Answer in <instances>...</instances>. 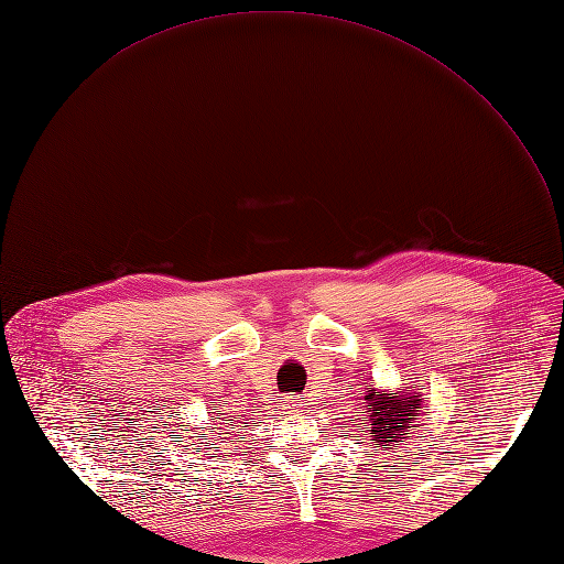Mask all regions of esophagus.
<instances>
[{
  "instance_id": "obj_1",
  "label": "esophagus",
  "mask_w": 564,
  "mask_h": 564,
  "mask_svg": "<svg viewBox=\"0 0 564 564\" xmlns=\"http://www.w3.org/2000/svg\"><path fill=\"white\" fill-rule=\"evenodd\" d=\"M283 404H285V409H290V411H300V406H302L297 398H285Z\"/></svg>"
}]
</instances>
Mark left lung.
Returning <instances> with one entry per match:
<instances>
[{
	"label": "left lung",
	"instance_id": "left-lung-1",
	"mask_svg": "<svg viewBox=\"0 0 564 564\" xmlns=\"http://www.w3.org/2000/svg\"><path fill=\"white\" fill-rule=\"evenodd\" d=\"M411 393H404L402 389L398 393L393 391H366L364 404L366 409L361 411L364 416H368V427L366 432L370 434V441L375 448H389L398 451L400 443L406 438L409 430L416 427L419 411L423 409V395L416 391V387H411Z\"/></svg>",
	"mask_w": 564,
	"mask_h": 564
}]
</instances>
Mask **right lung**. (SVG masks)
Returning a JSON list of instances; mask_svg holds the SVG:
<instances>
[{
	"mask_svg": "<svg viewBox=\"0 0 564 564\" xmlns=\"http://www.w3.org/2000/svg\"><path fill=\"white\" fill-rule=\"evenodd\" d=\"M213 421H215V419H213Z\"/></svg>",
	"mask_w": 564,
	"mask_h": 564,
	"instance_id": "right-lung-1",
	"label": "right lung"
}]
</instances>
